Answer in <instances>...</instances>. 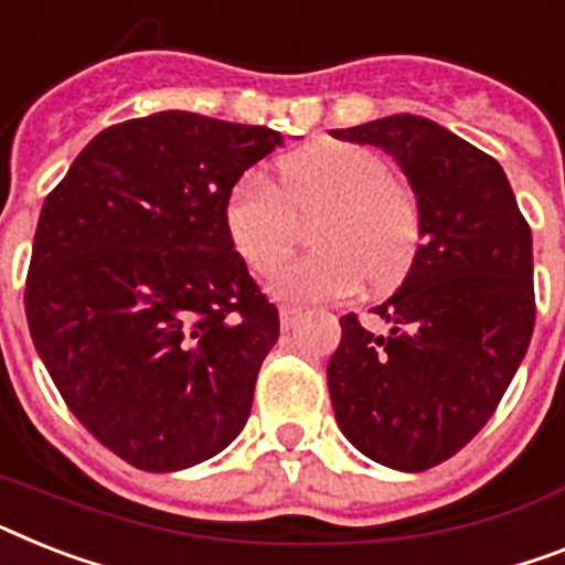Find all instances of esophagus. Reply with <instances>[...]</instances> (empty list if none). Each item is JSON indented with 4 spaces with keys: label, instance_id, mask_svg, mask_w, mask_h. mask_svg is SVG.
<instances>
[{
    "label": "esophagus",
    "instance_id": "34e87169",
    "mask_svg": "<svg viewBox=\"0 0 565 565\" xmlns=\"http://www.w3.org/2000/svg\"><path fill=\"white\" fill-rule=\"evenodd\" d=\"M298 319H301V307H290V305L281 307V328L284 330L296 328Z\"/></svg>",
    "mask_w": 565,
    "mask_h": 565
}]
</instances>
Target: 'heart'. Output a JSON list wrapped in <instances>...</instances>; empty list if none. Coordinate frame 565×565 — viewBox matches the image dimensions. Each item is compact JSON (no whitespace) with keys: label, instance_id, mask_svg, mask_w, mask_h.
Wrapping results in <instances>:
<instances>
[{"label":"heart","instance_id":"heart-1","mask_svg":"<svg viewBox=\"0 0 565 565\" xmlns=\"http://www.w3.org/2000/svg\"><path fill=\"white\" fill-rule=\"evenodd\" d=\"M310 216L317 218L308 236L315 252L269 278V292L290 305L337 301L365 278L371 287H388L412 267L424 237L412 185L392 177L377 150L351 141L284 159L278 185L246 171L223 205L228 241L255 275L273 273L295 242V220Z\"/></svg>","mask_w":565,"mask_h":565}]
</instances>
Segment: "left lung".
<instances>
[{
    "mask_svg": "<svg viewBox=\"0 0 565 565\" xmlns=\"http://www.w3.org/2000/svg\"><path fill=\"white\" fill-rule=\"evenodd\" d=\"M397 159L424 211V243L401 290L354 313L328 362L333 415L377 465L420 473L452 458L497 412L534 333V252L505 171L429 118L401 116L333 130Z\"/></svg>",
    "mask_w": 565,
    "mask_h": 565,
    "instance_id": "1",
    "label": "left lung"
}]
</instances>
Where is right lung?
<instances>
[{"label":"right lung","instance_id":"add662e5","mask_svg":"<svg viewBox=\"0 0 565 565\" xmlns=\"http://www.w3.org/2000/svg\"><path fill=\"white\" fill-rule=\"evenodd\" d=\"M281 132L196 113L113 124L45 196L25 278L34 348L72 415L127 465L217 456L252 409L278 310L223 223Z\"/></svg>","mask_w":565,"mask_h":565}]
</instances>
